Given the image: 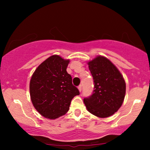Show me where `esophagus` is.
<instances>
[{
  "label": "esophagus",
  "mask_w": 150,
  "mask_h": 150,
  "mask_svg": "<svg viewBox=\"0 0 150 150\" xmlns=\"http://www.w3.org/2000/svg\"><path fill=\"white\" fill-rule=\"evenodd\" d=\"M78 89H79V91L81 92V91H82V85H79V87H78Z\"/></svg>",
  "instance_id": "34e87169"
}]
</instances>
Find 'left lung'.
Instances as JSON below:
<instances>
[{
  "mask_svg": "<svg viewBox=\"0 0 150 150\" xmlns=\"http://www.w3.org/2000/svg\"><path fill=\"white\" fill-rule=\"evenodd\" d=\"M93 76V93L84 98L87 109L98 117L111 116L124 102L126 83L118 69L108 60L98 56L88 62Z\"/></svg>",
  "mask_w": 150,
  "mask_h": 150,
  "instance_id": "8db88e82",
  "label": "left lung"
}]
</instances>
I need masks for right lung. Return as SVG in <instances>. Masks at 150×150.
I'll use <instances>...</instances> for the list:
<instances>
[{"label": "right lung", "mask_w": 150, "mask_h": 150, "mask_svg": "<svg viewBox=\"0 0 150 150\" xmlns=\"http://www.w3.org/2000/svg\"><path fill=\"white\" fill-rule=\"evenodd\" d=\"M69 60L52 55L39 65L30 81L34 107L44 117L57 119L68 111L71 100L80 94L66 69Z\"/></svg>", "instance_id": "obj_1"}]
</instances>
